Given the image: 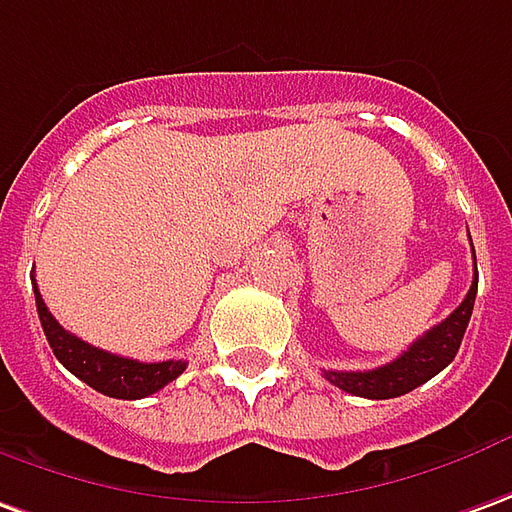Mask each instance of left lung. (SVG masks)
<instances>
[{"label":"left lung","mask_w":512,"mask_h":512,"mask_svg":"<svg viewBox=\"0 0 512 512\" xmlns=\"http://www.w3.org/2000/svg\"><path fill=\"white\" fill-rule=\"evenodd\" d=\"M474 267H477V259H474ZM477 281L479 276L477 270H474V281H471V290L463 298V303L443 323L432 326L424 337H418L393 362L373 370H323V376L334 387L362 398H396L410 393L415 387H421L432 376H438L440 370L457 357L460 343H463V334L468 329V320H471V312H474Z\"/></svg>","instance_id":"1"}]
</instances>
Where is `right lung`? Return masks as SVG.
<instances>
[{"instance_id": "right-lung-1", "label": "right lung", "mask_w": 512, "mask_h": 512, "mask_svg": "<svg viewBox=\"0 0 512 512\" xmlns=\"http://www.w3.org/2000/svg\"><path fill=\"white\" fill-rule=\"evenodd\" d=\"M35 292V306H38V317L47 334L49 348L58 357L63 368L72 370L77 379H83L88 387H94L97 393L111 398H147L158 393L164 384L178 379L186 362L183 359H167V362H139V359L116 357L102 348L88 345L86 340L74 337L63 329L61 323L52 317L47 303L41 298L38 287Z\"/></svg>"}]
</instances>
